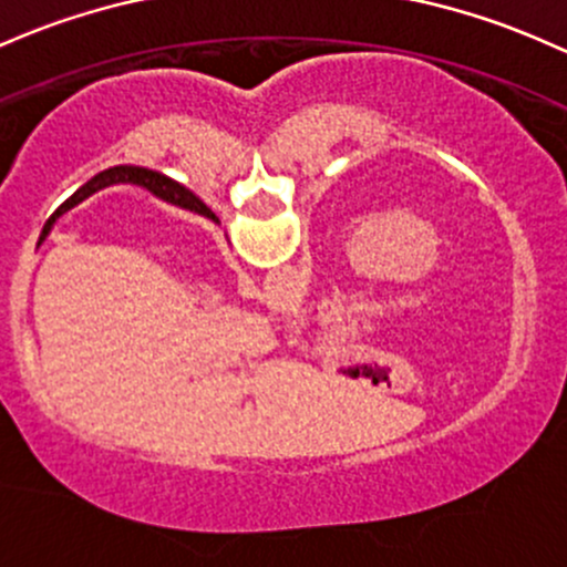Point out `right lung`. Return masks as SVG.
Listing matches in <instances>:
<instances>
[{"instance_id": "1", "label": "right lung", "mask_w": 567, "mask_h": 567, "mask_svg": "<svg viewBox=\"0 0 567 567\" xmlns=\"http://www.w3.org/2000/svg\"><path fill=\"white\" fill-rule=\"evenodd\" d=\"M113 184H137V186H145V188H148V192H154L156 197L167 199V203H173V205H181V208H186V210L203 213V216H208V218H213V221H216V216H213L208 205L199 203V199L194 197V194H188L186 188H181L178 184H175V181L164 178V175H156V173H151V169H140V167H113V169H105V173H100V175H96V178H91L86 186L78 188V192L72 194L70 199H66L62 208L56 210V216H59V213L70 210L72 205L83 203V199H86L89 194L100 192V188L113 186ZM56 216H51V221L45 224V229H42V237L48 235V229H51L53 218H56ZM42 237H40V240H42Z\"/></svg>"}]
</instances>
